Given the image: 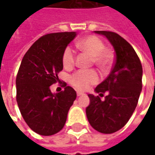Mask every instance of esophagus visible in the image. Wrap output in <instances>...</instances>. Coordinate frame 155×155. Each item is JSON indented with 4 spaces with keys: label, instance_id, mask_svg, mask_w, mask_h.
Wrapping results in <instances>:
<instances>
[{
    "label": "esophagus",
    "instance_id": "1",
    "mask_svg": "<svg viewBox=\"0 0 155 155\" xmlns=\"http://www.w3.org/2000/svg\"><path fill=\"white\" fill-rule=\"evenodd\" d=\"M81 95H84V93H82V92L77 91V96H81Z\"/></svg>",
    "mask_w": 155,
    "mask_h": 155
}]
</instances>
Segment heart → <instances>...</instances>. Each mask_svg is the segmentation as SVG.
<instances>
[{"label": "heart", "mask_w": 155, "mask_h": 155, "mask_svg": "<svg viewBox=\"0 0 155 155\" xmlns=\"http://www.w3.org/2000/svg\"><path fill=\"white\" fill-rule=\"evenodd\" d=\"M77 47L81 51L88 52L93 56L94 64L101 69H106L112 63L113 55L105 50V45L97 36L91 35L79 41ZM75 53L71 46L64 49L62 62L65 68H71L74 64ZM99 80L97 73L94 71H78L70 77V83L77 90H86L90 85L95 84Z\"/></svg>", "instance_id": "b5f03b06"}]
</instances>
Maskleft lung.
<instances>
[{
	"mask_svg": "<svg viewBox=\"0 0 155 155\" xmlns=\"http://www.w3.org/2000/svg\"><path fill=\"white\" fill-rule=\"evenodd\" d=\"M110 41L115 52L114 67L103 82L94 89L99 96L89 94L90 104L85 110L88 121L94 130L112 134L129 121L138 104L142 91L143 70L134 48L116 33L96 31ZM105 92L104 101L100 96Z\"/></svg>",
	"mask_w": 155,
	"mask_h": 155,
	"instance_id": "left-lung-1",
	"label": "left lung"
}]
</instances>
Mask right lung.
Here are the masks:
<instances>
[{
    "label": "right lung",
    "instance_id": "1",
    "mask_svg": "<svg viewBox=\"0 0 155 155\" xmlns=\"http://www.w3.org/2000/svg\"><path fill=\"white\" fill-rule=\"evenodd\" d=\"M76 32L51 33L35 41L22 59L16 76V101L23 119L35 133L49 136L64 127L76 92L64 84V91L52 93L51 85L63 70L64 49Z\"/></svg>",
    "mask_w": 155,
    "mask_h": 155
}]
</instances>
